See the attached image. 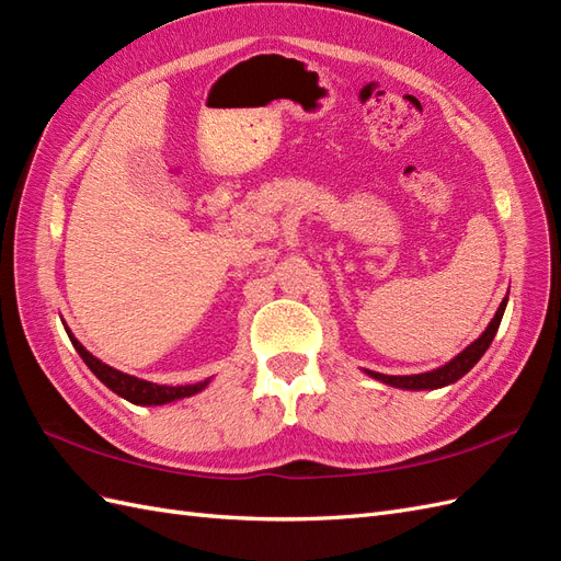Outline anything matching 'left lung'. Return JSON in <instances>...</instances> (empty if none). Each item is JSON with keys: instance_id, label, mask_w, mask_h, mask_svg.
I'll list each match as a JSON object with an SVG mask.
<instances>
[{"instance_id": "1", "label": "left lung", "mask_w": 561, "mask_h": 561, "mask_svg": "<svg viewBox=\"0 0 561 561\" xmlns=\"http://www.w3.org/2000/svg\"><path fill=\"white\" fill-rule=\"evenodd\" d=\"M505 308H507V298L500 304L495 318L491 320V324L485 327V332L477 341H473L471 346H467L462 353H459L457 357H453L448 365H443L434 371H424V375H410V377H391V375H379V371H367V375L383 381V383H389V386H396V389H410V391L440 389V386L455 383L459 377H465L467 371L481 360V355L488 351V346H491L495 334H497L502 314H505Z\"/></svg>"}]
</instances>
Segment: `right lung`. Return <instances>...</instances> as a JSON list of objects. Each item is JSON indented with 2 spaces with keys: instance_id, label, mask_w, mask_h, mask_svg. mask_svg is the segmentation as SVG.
<instances>
[{
  "instance_id": "add662e5",
  "label": "right lung",
  "mask_w": 561,
  "mask_h": 561,
  "mask_svg": "<svg viewBox=\"0 0 561 561\" xmlns=\"http://www.w3.org/2000/svg\"><path fill=\"white\" fill-rule=\"evenodd\" d=\"M68 336H70V343L76 346V351L80 353L84 365L94 371V377L102 383H106L113 393H118L121 398L130 400V403H135V405H165V403H172V400L198 393L201 389H206V383H208V379H206V381L186 383V386H161V383H151V381H144V379H137L130 375H123V371L113 369L106 363L99 360V357H94L73 334L68 332Z\"/></svg>"
}]
</instances>
